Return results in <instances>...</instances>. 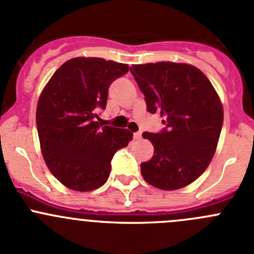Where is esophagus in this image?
<instances>
[{
  "label": "esophagus",
  "mask_w": 254,
  "mask_h": 254,
  "mask_svg": "<svg viewBox=\"0 0 254 254\" xmlns=\"http://www.w3.org/2000/svg\"><path fill=\"white\" fill-rule=\"evenodd\" d=\"M134 139H136V140H139V139H141V131L134 132Z\"/></svg>",
  "instance_id": "34e87169"
}]
</instances>
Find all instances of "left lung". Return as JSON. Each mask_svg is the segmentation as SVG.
Masks as SVG:
<instances>
[{"label": "left lung", "instance_id": "left-lung-1", "mask_svg": "<svg viewBox=\"0 0 254 254\" xmlns=\"http://www.w3.org/2000/svg\"><path fill=\"white\" fill-rule=\"evenodd\" d=\"M135 81L150 114L164 118L159 132H143L154 155L141 163L150 186L175 190L203 174L214 155L223 125V106L214 87L199 68L187 64L132 65Z\"/></svg>", "mask_w": 254, "mask_h": 254}]
</instances>
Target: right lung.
I'll return each mask as SVG.
<instances>
[{
    "mask_svg": "<svg viewBox=\"0 0 254 254\" xmlns=\"http://www.w3.org/2000/svg\"><path fill=\"white\" fill-rule=\"evenodd\" d=\"M127 64L99 58H75L58 68L37 103L36 125L45 163L72 190L89 191L108 181L111 159L127 146L132 132L99 124L114 80Z\"/></svg>",
    "mask_w": 254,
    "mask_h": 254,
    "instance_id": "1",
    "label": "right lung"
}]
</instances>
